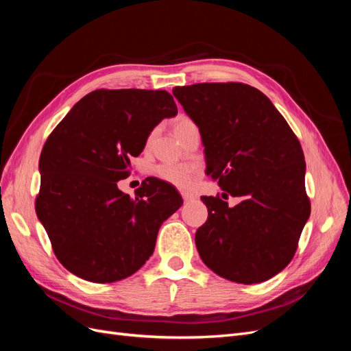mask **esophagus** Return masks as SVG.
I'll list each match as a JSON object with an SVG mask.
<instances>
[{
	"instance_id": "esophagus-1",
	"label": "esophagus",
	"mask_w": 351,
	"mask_h": 351,
	"mask_svg": "<svg viewBox=\"0 0 351 351\" xmlns=\"http://www.w3.org/2000/svg\"><path fill=\"white\" fill-rule=\"evenodd\" d=\"M182 196H183V200L186 202V204H189V202H193L196 200V196L193 193H189V192H182Z\"/></svg>"
}]
</instances>
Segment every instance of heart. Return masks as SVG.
<instances>
[{"label":"heart","instance_id":"obj_1","mask_svg":"<svg viewBox=\"0 0 351 351\" xmlns=\"http://www.w3.org/2000/svg\"><path fill=\"white\" fill-rule=\"evenodd\" d=\"M190 124H193L192 120L187 119V117L182 115L178 117L174 124V130L183 129V127H187ZM155 174L158 178H161L162 182L171 184L178 189H189L195 183V178L197 176V169L195 167H189V165H169L164 164L159 165L155 169Z\"/></svg>","mask_w":351,"mask_h":351}]
</instances>
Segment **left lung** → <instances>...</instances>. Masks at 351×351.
I'll return each instance as SVG.
<instances>
[{"label": "left lung", "mask_w": 351, "mask_h": 351, "mask_svg": "<svg viewBox=\"0 0 351 351\" xmlns=\"http://www.w3.org/2000/svg\"><path fill=\"white\" fill-rule=\"evenodd\" d=\"M174 97L199 127L206 174L221 196L240 197L230 208L204 196L208 219L195 241L202 261L219 277L258 284L293 259L311 202L299 139L267 95L244 83L177 86Z\"/></svg>", "instance_id": "obj_1"}]
</instances>
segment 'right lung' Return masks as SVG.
<instances>
[{"mask_svg": "<svg viewBox=\"0 0 351 351\" xmlns=\"http://www.w3.org/2000/svg\"><path fill=\"white\" fill-rule=\"evenodd\" d=\"M177 115L165 90L99 89L82 98L49 134L39 158L36 215L56 256L90 282H114L141 269L158 230L183 205L177 190L149 177L136 197L119 182L147 137Z\"/></svg>", "mask_w": 351, "mask_h": 351, "instance_id": "right-lung-1", "label": "right lung"}]
</instances>
